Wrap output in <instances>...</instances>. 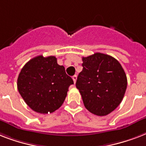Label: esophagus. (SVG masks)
Masks as SVG:
<instances>
[{"instance_id":"obj_1","label":"esophagus","mask_w":146,"mask_h":146,"mask_svg":"<svg viewBox=\"0 0 146 146\" xmlns=\"http://www.w3.org/2000/svg\"><path fill=\"white\" fill-rule=\"evenodd\" d=\"M73 82H74V83H76V80H77V76L76 75L73 76Z\"/></svg>"}]
</instances>
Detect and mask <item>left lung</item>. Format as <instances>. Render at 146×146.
Instances as JSON below:
<instances>
[{"mask_svg":"<svg viewBox=\"0 0 146 146\" xmlns=\"http://www.w3.org/2000/svg\"><path fill=\"white\" fill-rule=\"evenodd\" d=\"M82 62L76 86L83 104L92 113L108 115L122 102L127 86L126 73L118 60L102 53L82 57Z\"/></svg>","mask_w":146,"mask_h":146,"instance_id":"1","label":"left lung"}]
</instances>
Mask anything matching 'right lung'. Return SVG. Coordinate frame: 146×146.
I'll return each instance as SVG.
<instances>
[{
  "instance_id": "obj_1",
  "label": "right lung",
  "mask_w": 146,
  "mask_h": 146,
  "mask_svg": "<svg viewBox=\"0 0 146 146\" xmlns=\"http://www.w3.org/2000/svg\"><path fill=\"white\" fill-rule=\"evenodd\" d=\"M73 81L54 56L31 59L22 68L17 89L27 105L40 113H52L64 103Z\"/></svg>"
}]
</instances>
